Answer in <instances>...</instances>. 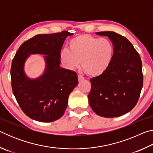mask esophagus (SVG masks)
Here are the masks:
<instances>
[{
	"label": "esophagus",
	"instance_id": "esophagus-1",
	"mask_svg": "<svg viewBox=\"0 0 153 153\" xmlns=\"http://www.w3.org/2000/svg\"><path fill=\"white\" fill-rule=\"evenodd\" d=\"M77 77H78V80H79V81H81V80L84 79V77H83V76H82L81 75H78V76H77Z\"/></svg>",
	"mask_w": 153,
	"mask_h": 153
}]
</instances>
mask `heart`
Wrapping results in <instances>:
<instances>
[{
  "mask_svg": "<svg viewBox=\"0 0 153 153\" xmlns=\"http://www.w3.org/2000/svg\"><path fill=\"white\" fill-rule=\"evenodd\" d=\"M67 48H63L59 58L68 69L82 67L92 77L99 76L107 70L113 61L114 46L107 38H100L89 34H80L71 39Z\"/></svg>",
  "mask_w": 153,
  "mask_h": 153,
  "instance_id": "obj_1",
  "label": "heart"
}]
</instances>
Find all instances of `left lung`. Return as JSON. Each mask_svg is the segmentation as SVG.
Listing matches in <instances>:
<instances>
[{
  "mask_svg": "<svg viewBox=\"0 0 153 153\" xmlns=\"http://www.w3.org/2000/svg\"><path fill=\"white\" fill-rule=\"evenodd\" d=\"M113 42L114 56L107 70L90 79L88 101L97 115L120 117L138 102L143 86L142 65L139 53L124 36L114 32H99Z\"/></svg>",
  "mask_w": 153,
  "mask_h": 153,
  "instance_id": "8db88e82",
  "label": "left lung"
}]
</instances>
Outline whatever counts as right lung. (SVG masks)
<instances>
[{
  "mask_svg": "<svg viewBox=\"0 0 153 153\" xmlns=\"http://www.w3.org/2000/svg\"><path fill=\"white\" fill-rule=\"evenodd\" d=\"M67 31L33 36L20 46L12 61L11 86L20 108L30 118L51 122L63 115L68 98L78 84L76 72L61 68V49L68 36ZM30 53L45 54L46 69L42 76L28 79L23 70Z\"/></svg>",
  "mask_w": 153,
  "mask_h": 153,
  "instance_id": "1",
  "label": "right lung"
}]
</instances>
